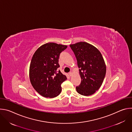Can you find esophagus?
<instances>
[{"label":"esophagus","mask_w":132,"mask_h":132,"mask_svg":"<svg viewBox=\"0 0 132 132\" xmlns=\"http://www.w3.org/2000/svg\"><path fill=\"white\" fill-rule=\"evenodd\" d=\"M69 75L70 76H72V71H70L69 73Z\"/></svg>","instance_id":"esophagus-1"}]
</instances>
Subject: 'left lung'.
I'll list each match as a JSON object with an SVG mask.
<instances>
[{
  "mask_svg": "<svg viewBox=\"0 0 132 132\" xmlns=\"http://www.w3.org/2000/svg\"><path fill=\"white\" fill-rule=\"evenodd\" d=\"M77 61L81 81L76 90L83 96H90L97 91L103 81L106 66L100 51L95 46L80 42L70 45Z\"/></svg>",
  "mask_w": 132,
  "mask_h": 132,
  "instance_id": "left-lung-1",
  "label": "left lung"
}]
</instances>
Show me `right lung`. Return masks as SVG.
Listing matches in <instances>:
<instances>
[{
  "label": "right lung",
  "instance_id": "obj_1",
  "mask_svg": "<svg viewBox=\"0 0 132 132\" xmlns=\"http://www.w3.org/2000/svg\"><path fill=\"white\" fill-rule=\"evenodd\" d=\"M66 45L46 43L34 53L30 66L29 76L34 89L45 98H54L61 91V84L66 80L65 75L57 70L59 60Z\"/></svg>",
  "mask_w": 132,
  "mask_h": 132
}]
</instances>
